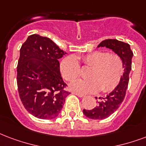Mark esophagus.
I'll return each instance as SVG.
<instances>
[{"mask_svg":"<svg viewBox=\"0 0 146 146\" xmlns=\"http://www.w3.org/2000/svg\"><path fill=\"white\" fill-rule=\"evenodd\" d=\"M72 93H73V94H75V95H76L77 96H79V97H83V96H84V95H83V94H82V93H77V92H74V91H73V92H72Z\"/></svg>","mask_w":146,"mask_h":146,"instance_id":"34e87169","label":"esophagus"}]
</instances>
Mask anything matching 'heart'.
Returning <instances> with one entry per match:
<instances>
[{
    "mask_svg": "<svg viewBox=\"0 0 146 146\" xmlns=\"http://www.w3.org/2000/svg\"><path fill=\"white\" fill-rule=\"evenodd\" d=\"M77 59H80L86 67H90L86 80H76L71 89L83 93H95L102 90L104 93L113 90L119 83L124 72L123 62L119 56L103 51H94L76 57L69 56L61 61L60 73L67 81H72L80 75L81 70Z\"/></svg>",
    "mask_w": 146,
    "mask_h": 146,
    "instance_id": "heart-1",
    "label": "heart"
}]
</instances>
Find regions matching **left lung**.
Returning <instances> with one entry per match:
<instances>
[{
    "label": "left lung",
    "mask_w": 146,
    "mask_h": 146,
    "mask_svg": "<svg viewBox=\"0 0 146 146\" xmlns=\"http://www.w3.org/2000/svg\"><path fill=\"white\" fill-rule=\"evenodd\" d=\"M107 47L112 50L122 58L124 67V73L121 80L116 87L105 97H100L97 101V106L90 110H83V113L86 117L92 119H103L109 117L119 107L125 98L128 84L129 76L132 69V58L133 53L131 50L130 45L115 39H107L102 41L97 47ZM97 99V97H96Z\"/></svg>",
    "instance_id": "left-lung-1"
}]
</instances>
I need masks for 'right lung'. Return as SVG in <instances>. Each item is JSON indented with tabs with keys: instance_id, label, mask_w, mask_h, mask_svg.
<instances>
[{
	"instance_id": "obj_1",
	"label": "right lung",
	"mask_w": 146,
	"mask_h": 146,
	"mask_svg": "<svg viewBox=\"0 0 146 146\" xmlns=\"http://www.w3.org/2000/svg\"><path fill=\"white\" fill-rule=\"evenodd\" d=\"M66 53L38 34L29 36L21 46L17 67L19 96L25 109L38 119L56 117L70 93L65 90L58 61Z\"/></svg>"
}]
</instances>
